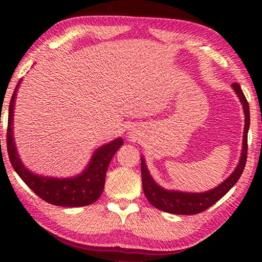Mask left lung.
I'll use <instances>...</instances> for the list:
<instances>
[{
	"mask_svg": "<svg viewBox=\"0 0 262 262\" xmlns=\"http://www.w3.org/2000/svg\"><path fill=\"white\" fill-rule=\"evenodd\" d=\"M233 91L236 92L239 100L243 105L244 114H245V127H244L243 149L241 159L237 167L223 183L217 187L202 193H186L180 190H167L159 186L150 176L144 158L141 157V174L143 192L148 201L157 209L170 212L176 215H195L208 209L212 205L224 196L231 189L238 179L241 178L244 168H245L247 158V133L250 128V106L244 96L241 85L238 83L232 84Z\"/></svg>",
	"mask_w": 262,
	"mask_h": 262,
	"instance_id": "left-lung-1",
	"label": "left lung"
}]
</instances>
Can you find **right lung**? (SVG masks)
I'll return each instance as SVG.
<instances>
[{
    "instance_id": "obj_1",
    "label": "right lung",
    "mask_w": 262,
    "mask_h": 262,
    "mask_svg": "<svg viewBox=\"0 0 262 262\" xmlns=\"http://www.w3.org/2000/svg\"><path fill=\"white\" fill-rule=\"evenodd\" d=\"M19 84L20 81L17 84L11 97L10 105H9L7 130L8 155L14 170L39 198L51 205L60 207H83L96 202L103 193L106 171H107L111 159L123 144V140L121 137H118L110 143L101 145L92 155V158L85 170L81 174L72 177V178L60 179L33 173L21 163L14 139L12 125H14L15 99Z\"/></svg>"
}]
</instances>
